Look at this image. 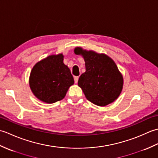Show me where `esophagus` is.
I'll use <instances>...</instances> for the list:
<instances>
[{
	"label": "esophagus",
	"instance_id": "1",
	"mask_svg": "<svg viewBox=\"0 0 158 158\" xmlns=\"http://www.w3.org/2000/svg\"><path fill=\"white\" fill-rule=\"evenodd\" d=\"M74 80H75V83H77V82H78V80H79V77H74Z\"/></svg>",
	"mask_w": 158,
	"mask_h": 158
}]
</instances>
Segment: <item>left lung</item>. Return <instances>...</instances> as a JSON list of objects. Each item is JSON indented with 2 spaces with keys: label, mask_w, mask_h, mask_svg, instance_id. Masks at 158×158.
Here are the masks:
<instances>
[{
  "label": "left lung",
  "mask_w": 158,
  "mask_h": 158,
  "mask_svg": "<svg viewBox=\"0 0 158 158\" xmlns=\"http://www.w3.org/2000/svg\"><path fill=\"white\" fill-rule=\"evenodd\" d=\"M74 53L81 55L85 61V72L80 76L78 85L85 98L99 106L115 101L122 91L123 78L113 59L80 47L75 48Z\"/></svg>",
  "instance_id": "left-lung-1"
}]
</instances>
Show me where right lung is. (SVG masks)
Instances as JSON below:
<instances>
[{"instance_id":"1","label":"right lung","mask_w":158,"mask_h":158,"mask_svg":"<svg viewBox=\"0 0 158 158\" xmlns=\"http://www.w3.org/2000/svg\"><path fill=\"white\" fill-rule=\"evenodd\" d=\"M63 60L62 53L51 55L33 66L29 85L33 94L41 101L52 104L62 100L74 84L73 77Z\"/></svg>"}]
</instances>
